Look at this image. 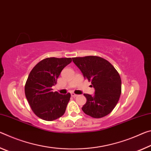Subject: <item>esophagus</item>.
Listing matches in <instances>:
<instances>
[{"mask_svg": "<svg viewBox=\"0 0 151 151\" xmlns=\"http://www.w3.org/2000/svg\"><path fill=\"white\" fill-rule=\"evenodd\" d=\"M71 96H72V97H73V98H75V97H77V96H78V95H77V94H76V93H74L73 92L71 93Z\"/></svg>", "mask_w": 151, "mask_h": 151, "instance_id": "obj_1", "label": "esophagus"}]
</instances>
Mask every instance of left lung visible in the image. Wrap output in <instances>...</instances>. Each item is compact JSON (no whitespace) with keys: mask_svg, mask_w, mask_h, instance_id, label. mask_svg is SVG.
I'll return each mask as SVG.
<instances>
[{"mask_svg":"<svg viewBox=\"0 0 151 151\" xmlns=\"http://www.w3.org/2000/svg\"><path fill=\"white\" fill-rule=\"evenodd\" d=\"M83 77L91 81L95 94L84 93L87 99L81 109L86 114L95 118H102L112 112L121 94V79L109 61L98 56L72 58Z\"/></svg>","mask_w":151,"mask_h":151,"instance_id":"8db88e82","label":"left lung"}]
</instances>
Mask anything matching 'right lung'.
Instances as JSON below:
<instances>
[{
  "label": "right lung",
  "instance_id": "1",
  "mask_svg": "<svg viewBox=\"0 0 151 151\" xmlns=\"http://www.w3.org/2000/svg\"><path fill=\"white\" fill-rule=\"evenodd\" d=\"M71 58H49L37 64L27 78L24 93L35 114L44 120L52 121L65 112L71 94L52 92L61 71L70 64Z\"/></svg>",
  "mask_w": 151,
  "mask_h": 151
}]
</instances>
